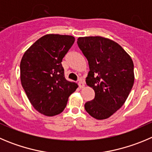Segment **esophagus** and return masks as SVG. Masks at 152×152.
<instances>
[{
  "instance_id": "esophagus-1",
  "label": "esophagus",
  "mask_w": 152,
  "mask_h": 152,
  "mask_svg": "<svg viewBox=\"0 0 152 152\" xmlns=\"http://www.w3.org/2000/svg\"><path fill=\"white\" fill-rule=\"evenodd\" d=\"M78 86H79V87H80V89L83 88V87H84V82H83V80H79Z\"/></svg>"
}]
</instances>
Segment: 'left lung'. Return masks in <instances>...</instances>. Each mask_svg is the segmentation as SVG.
I'll use <instances>...</instances> for the list:
<instances>
[{"label":"left lung","instance_id":"8db88e82","mask_svg":"<svg viewBox=\"0 0 152 152\" xmlns=\"http://www.w3.org/2000/svg\"><path fill=\"white\" fill-rule=\"evenodd\" d=\"M77 45L88 61L87 86L95 97L87 102V113L97 120L108 118L124 104L134 83L133 62L118 43L100 36L78 37Z\"/></svg>","mask_w":152,"mask_h":152}]
</instances>
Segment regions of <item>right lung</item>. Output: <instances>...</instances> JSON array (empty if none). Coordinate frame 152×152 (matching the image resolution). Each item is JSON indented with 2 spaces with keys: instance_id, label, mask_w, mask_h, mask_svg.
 <instances>
[{
  "instance_id": "add662e5",
  "label": "right lung",
  "mask_w": 152,
  "mask_h": 152,
  "mask_svg": "<svg viewBox=\"0 0 152 152\" xmlns=\"http://www.w3.org/2000/svg\"><path fill=\"white\" fill-rule=\"evenodd\" d=\"M71 35L43 36L25 52L20 62L22 86L32 106L52 117L66 107L77 83L65 78L62 61L75 42Z\"/></svg>"
}]
</instances>
